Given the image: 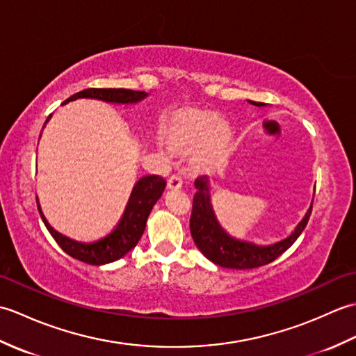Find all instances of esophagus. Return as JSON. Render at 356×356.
<instances>
[{"label":"esophagus","instance_id":"obj_1","mask_svg":"<svg viewBox=\"0 0 356 356\" xmlns=\"http://www.w3.org/2000/svg\"><path fill=\"white\" fill-rule=\"evenodd\" d=\"M182 177L179 176V174H172V176L168 179V188L170 190H179V188H182Z\"/></svg>","mask_w":356,"mask_h":356}]
</instances>
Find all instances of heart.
<instances>
[{
  "label": "heart",
  "instance_id": "1",
  "mask_svg": "<svg viewBox=\"0 0 356 356\" xmlns=\"http://www.w3.org/2000/svg\"><path fill=\"white\" fill-rule=\"evenodd\" d=\"M166 139L174 149L191 151L190 163L195 170H208L228 149L231 130L214 113L188 110L170 120Z\"/></svg>",
  "mask_w": 356,
  "mask_h": 356
}]
</instances>
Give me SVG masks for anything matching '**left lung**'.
I'll use <instances>...</instances> for the list:
<instances>
[{
    "label": "left lung",
    "mask_w": 356,
    "mask_h": 356,
    "mask_svg": "<svg viewBox=\"0 0 356 356\" xmlns=\"http://www.w3.org/2000/svg\"><path fill=\"white\" fill-rule=\"evenodd\" d=\"M255 107H264L263 102L248 101ZM195 194L193 200V213L190 220V229L195 246L207 257L209 261L222 268L229 269H254L274 261L277 257L287 251L295 240L300 237L309 217L312 213V203L301 222L295 226L291 236L275 241V243L260 245L249 240H241L229 236L214 214L213 203H211V180L208 176L195 179Z\"/></svg>",
    "instance_id": "1"
}]
</instances>
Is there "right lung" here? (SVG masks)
<instances>
[{
  "mask_svg": "<svg viewBox=\"0 0 356 356\" xmlns=\"http://www.w3.org/2000/svg\"><path fill=\"white\" fill-rule=\"evenodd\" d=\"M147 96L148 93L145 92H136V90L127 88H87L70 96L69 99L63 102V105L76 99H96L107 104L130 105L143 101ZM50 116L45 120V124L49 122ZM165 186V179L161 176H156V174L140 177L133 186L122 217L119 218L118 225L107 234V236L90 241L74 240L63 236V234L58 232L56 229H53L49 225L47 218L42 214L38 195L36 205L45 228H47V231L51 234V237L55 238L56 243L61 246L65 254H69L73 259H76L79 261L93 264V266H101V264H107L122 259L124 255H127L136 245H138L143 231H145L151 209L156 205V202L162 197Z\"/></svg>",
  "mask_w": 356,
  "mask_h": 356,
  "instance_id": "add662e5",
  "label": "right lung"
}]
</instances>
